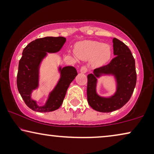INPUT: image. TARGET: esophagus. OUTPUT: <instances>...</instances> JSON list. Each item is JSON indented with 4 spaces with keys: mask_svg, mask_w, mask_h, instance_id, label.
<instances>
[{
    "mask_svg": "<svg viewBox=\"0 0 154 154\" xmlns=\"http://www.w3.org/2000/svg\"><path fill=\"white\" fill-rule=\"evenodd\" d=\"M87 70H88V69H87L86 66H82L81 69H80V72H81L82 73H86L87 72Z\"/></svg>",
    "mask_w": 154,
    "mask_h": 154,
    "instance_id": "34e87169",
    "label": "esophagus"
}]
</instances>
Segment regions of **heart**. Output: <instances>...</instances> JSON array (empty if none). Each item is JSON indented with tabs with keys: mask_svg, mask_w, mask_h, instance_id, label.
<instances>
[{
	"mask_svg": "<svg viewBox=\"0 0 154 154\" xmlns=\"http://www.w3.org/2000/svg\"><path fill=\"white\" fill-rule=\"evenodd\" d=\"M75 52L81 59L91 58L92 63L95 66L104 65L111 56V50L109 45L95 41H85L78 43Z\"/></svg>",
	"mask_w": 154,
	"mask_h": 154,
	"instance_id": "heart-1",
	"label": "heart"
}]
</instances>
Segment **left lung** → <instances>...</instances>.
<instances>
[{
  "label": "left lung",
  "instance_id": "left-lung-1",
  "mask_svg": "<svg viewBox=\"0 0 154 154\" xmlns=\"http://www.w3.org/2000/svg\"><path fill=\"white\" fill-rule=\"evenodd\" d=\"M113 54L116 57L107 64L89 74L87 84V100L95 111L110 113L122 107L130 100L136 84L137 75L135 59L131 52L123 42L113 38ZM114 74L117 80V91L109 98H102L96 93L97 77L101 74Z\"/></svg>",
  "mask_w": 154,
  "mask_h": 154
}]
</instances>
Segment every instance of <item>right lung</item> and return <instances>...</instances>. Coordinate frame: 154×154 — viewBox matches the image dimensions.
I'll return each instance as SVG.
<instances>
[{
    "label": "right lung",
    "instance_id": "add662e5",
    "mask_svg": "<svg viewBox=\"0 0 154 154\" xmlns=\"http://www.w3.org/2000/svg\"><path fill=\"white\" fill-rule=\"evenodd\" d=\"M63 36H47L32 41L24 48L18 63L17 88L23 100L29 109L34 111L46 113L58 109L62 104L70 84L77 76V72L72 66L59 68L61 78L51 93L46 104L43 106L31 99V93L38 86V68L48 52H57L66 42Z\"/></svg>",
    "mask_w": 154,
    "mask_h": 154
}]
</instances>
